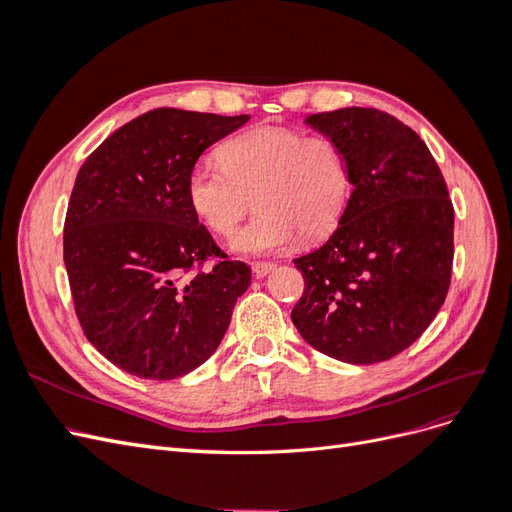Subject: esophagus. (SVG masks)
I'll return each mask as SVG.
<instances>
[{
	"label": "esophagus",
	"mask_w": 512,
	"mask_h": 512,
	"mask_svg": "<svg viewBox=\"0 0 512 512\" xmlns=\"http://www.w3.org/2000/svg\"><path fill=\"white\" fill-rule=\"evenodd\" d=\"M275 262H254L252 265V271H254V275L256 277H265V275H269L271 271H275Z\"/></svg>",
	"instance_id": "esophagus-1"
}]
</instances>
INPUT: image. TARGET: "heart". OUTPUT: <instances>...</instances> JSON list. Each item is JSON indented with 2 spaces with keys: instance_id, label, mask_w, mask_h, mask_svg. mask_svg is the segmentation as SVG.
Wrapping results in <instances>:
<instances>
[{
  "instance_id": "1",
  "label": "heart",
  "mask_w": 512,
  "mask_h": 512,
  "mask_svg": "<svg viewBox=\"0 0 512 512\" xmlns=\"http://www.w3.org/2000/svg\"><path fill=\"white\" fill-rule=\"evenodd\" d=\"M222 164L200 162L188 175V200L211 232L230 237L258 207L256 218L232 239L237 254L282 252L294 241H318L342 222L352 196L344 147L324 134L256 126L220 147Z\"/></svg>"
}]
</instances>
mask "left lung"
<instances>
[{
	"label": "left lung",
	"mask_w": 512,
	"mask_h": 512,
	"mask_svg": "<svg viewBox=\"0 0 512 512\" xmlns=\"http://www.w3.org/2000/svg\"><path fill=\"white\" fill-rule=\"evenodd\" d=\"M344 147L352 196L329 241L294 258L305 290L301 337L337 361H389L436 318L451 286L455 211L440 168L412 128L378 108L305 119Z\"/></svg>",
	"instance_id": "1"
}]
</instances>
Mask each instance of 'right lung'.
<instances>
[{"instance_id":"add662e5","label":"right lung","mask_w":512,"mask_h":512,"mask_svg":"<svg viewBox=\"0 0 512 512\" xmlns=\"http://www.w3.org/2000/svg\"><path fill=\"white\" fill-rule=\"evenodd\" d=\"M247 119L153 108L108 136L76 175L64 224L74 312L94 348L132 376L173 380L203 365L252 282L188 200L200 153Z\"/></svg>"}]
</instances>
